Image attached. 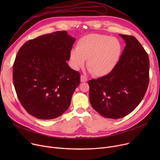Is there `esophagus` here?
<instances>
[{
	"label": "esophagus",
	"instance_id": "esophagus-1",
	"mask_svg": "<svg viewBox=\"0 0 160 160\" xmlns=\"http://www.w3.org/2000/svg\"><path fill=\"white\" fill-rule=\"evenodd\" d=\"M87 80H88V78L85 77V76L81 75V77H80L81 82H87Z\"/></svg>",
	"mask_w": 160,
	"mask_h": 160
}]
</instances>
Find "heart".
<instances>
[{"label":"heart","mask_w":160,"mask_h":160,"mask_svg":"<svg viewBox=\"0 0 160 160\" xmlns=\"http://www.w3.org/2000/svg\"><path fill=\"white\" fill-rule=\"evenodd\" d=\"M122 50L120 41L105 35L89 34L82 38L77 49L70 52L72 67L79 70L87 61L88 70L95 77H102L111 73L118 63Z\"/></svg>","instance_id":"obj_1"}]
</instances>
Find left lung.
<instances>
[{
  "label": "left lung",
  "instance_id": "obj_1",
  "mask_svg": "<svg viewBox=\"0 0 160 160\" xmlns=\"http://www.w3.org/2000/svg\"><path fill=\"white\" fill-rule=\"evenodd\" d=\"M126 46L113 71L88 82L89 101L102 116L119 119L127 116L143 98L149 82V58L133 36L119 34Z\"/></svg>",
  "mask_w": 160,
  "mask_h": 160
}]
</instances>
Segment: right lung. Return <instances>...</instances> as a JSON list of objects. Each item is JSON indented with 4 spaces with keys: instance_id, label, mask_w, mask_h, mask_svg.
Returning <instances> with one entry per match:
<instances>
[{
    "instance_id": "right-lung-1",
    "label": "right lung",
    "mask_w": 160,
    "mask_h": 160,
    "mask_svg": "<svg viewBox=\"0 0 160 160\" xmlns=\"http://www.w3.org/2000/svg\"><path fill=\"white\" fill-rule=\"evenodd\" d=\"M76 39L65 30L27 41L13 66L17 95L30 115L49 120L69 108L80 80V73L67 64Z\"/></svg>"
}]
</instances>
